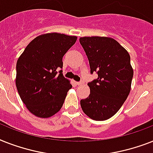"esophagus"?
<instances>
[{"label":"esophagus","mask_w":153,"mask_h":153,"mask_svg":"<svg viewBox=\"0 0 153 153\" xmlns=\"http://www.w3.org/2000/svg\"><path fill=\"white\" fill-rule=\"evenodd\" d=\"M83 82H76V85H80V84H82Z\"/></svg>","instance_id":"1"}]
</instances>
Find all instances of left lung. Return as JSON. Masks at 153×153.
Listing matches in <instances>:
<instances>
[{
  "label": "left lung",
  "instance_id": "8db88e82",
  "mask_svg": "<svg viewBox=\"0 0 153 153\" xmlns=\"http://www.w3.org/2000/svg\"><path fill=\"white\" fill-rule=\"evenodd\" d=\"M89 61L91 73L98 78L88 83L90 95L80 100L84 113L96 121L114 116L129 96L134 69L130 56L123 46L110 37L80 38Z\"/></svg>",
  "mask_w": 153,
  "mask_h": 153
}]
</instances>
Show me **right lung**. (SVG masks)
<instances>
[{"instance_id": "obj_1", "label": "right lung", "mask_w": 153, "mask_h": 153, "mask_svg": "<svg viewBox=\"0 0 153 153\" xmlns=\"http://www.w3.org/2000/svg\"><path fill=\"white\" fill-rule=\"evenodd\" d=\"M76 39V36L56 32L39 35L17 60V91L28 111L36 117L50 118L62 108L72 84L57 70L62 68V57Z\"/></svg>"}]
</instances>
